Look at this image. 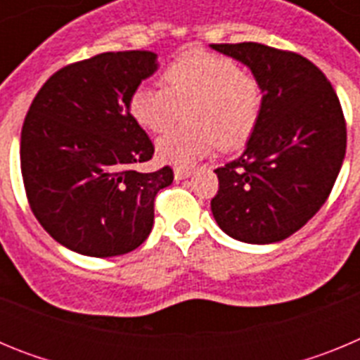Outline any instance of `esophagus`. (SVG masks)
<instances>
[{
	"instance_id": "34e87169",
	"label": "esophagus",
	"mask_w": 360,
	"mask_h": 360,
	"mask_svg": "<svg viewBox=\"0 0 360 360\" xmlns=\"http://www.w3.org/2000/svg\"><path fill=\"white\" fill-rule=\"evenodd\" d=\"M191 176V169L187 167H174V180H184V178H189Z\"/></svg>"
}]
</instances>
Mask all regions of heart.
Masks as SVG:
<instances>
[{"instance_id": "b5f03b06", "label": "heart", "mask_w": 360, "mask_h": 360, "mask_svg": "<svg viewBox=\"0 0 360 360\" xmlns=\"http://www.w3.org/2000/svg\"><path fill=\"white\" fill-rule=\"evenodd\" d=\"M164 88L141 84L129 97V113L151 133L169 129L186 108L187 124L157 142L160 160L195 164L216 148L234 151L249 142L263 110V84L234 59L189 50L162 72Z\"/></svg>"}]
</instances>
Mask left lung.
Masks as SVG:
<instances>
[{"label": "left lung", "instance_id": "8db88e82", "mask_svg": "<svg viewBox=\"0 0 360 360\" xmlns=\"http://www.w3.org/2000/svg\"><path fill=\"white\" fill-rule=\"evenodd\" d=\"M263 84V110L240 158L214 169L216 224L245 243H276L303 227L332 193L346 155L333 86L307 57L259 43L211 44Z\"/></svg>", "mask_w": 360, "mask_h": 360}]
</instances>
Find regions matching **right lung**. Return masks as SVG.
Masks as SVG:
<instances>
[{
	"mask_svg": "<svg viewBox=\"0 0 360 360\" xmlns=\"http://www.w3.org/2000/svg\"><path fill=\"white\" fill-rule=\"evenodd\" d=\"M157 70L146 50L106 52L57 70L21 129V174L30 209L73 252L110 257L149 236L155 196L171 186L164 165L139 173L155 146L129 113V97Z\"/></svg>",
	"mask_w": 360,
	"mask_h": 360,
	"instance_id": "obj_1",
	"label": "right lung"
}]
</instances>
